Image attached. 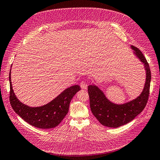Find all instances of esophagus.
Here are the masks:
<instances>
[{"mask_svg":"<svg viewBox=\"0 0 160 160\" xmlns=\"http://www.w3.org/2000/svg\"><path fill=\"white\" fill-rule=\"evenodd\" d=\"M80 86H81V88L82 89H87V88H88V84H87L84 81L81 82V83H80Z\"/></svg>","mask_w":160,"mask_h":160,"instance_id":"1","label":"esophagus"}]
</instances>
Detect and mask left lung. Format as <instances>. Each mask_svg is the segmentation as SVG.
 Here are the masks:
<instances>
[{
	"label": "left lung",
	"mask_w": 160,
	"mask_h": 160,
	"mask_svg": "<svg viewBox=\"0 0 160 160\" xmlns=\"http://www.w3.org/2000/svg\"><path fill=\"white\" fill-rule=\"evenodd\" d=\"M130 47L135 56L143 64L146 71V81L139 96L126 103H115L108 99L98 86L94 84L88 86L91 112L100 123L106 127L117 128L128 123L142 112L148 102L151 82L149 66L140 50L134 46Z\"/></svg>",
	"instance_id": "left-lung-1"
}]
</instances>
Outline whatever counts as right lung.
<instances>
[{
    "mask_svg": "<svg viewBox=\"0 0 160 160\" xmlns=\"http://www.w3.org/2000/svg\"><path fill=\"white\" fill-rule=\"evenodd\" d=\"M11 75V69L9 73L10 103L13 110L26 122L37 128L51 129L57 126L68 113L72 98L81 90L79 85H72L65 89L49 103L39 107H30L22 103L17 98L12 89Z\"/></svg>",
    "mask_w": 160,
    "mask_h": 160,
    "instance_id": "right-lung-1",
    "label": "right lung"
}]
</instances>
